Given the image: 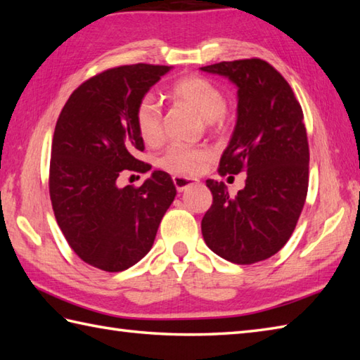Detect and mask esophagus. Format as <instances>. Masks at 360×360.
Returning <instances> with one entry per match:
<instances>
[{"label":"esophagus","mask_w":360,"mask_h":360,"mask_svg":"<svg viewBox=\"0 0 360 360\" xmlns=\"http://www.w3.org/2000/svg\"><path fill=\"white\" fill-rule=\"evenodd\" d=\"M173 182L176 186V190H178V192L181 193V192H184V190H187L188 187L196 186L198 179L187 178V176H173Z\"/></svg>","instance_id":"1"}]
</instances>
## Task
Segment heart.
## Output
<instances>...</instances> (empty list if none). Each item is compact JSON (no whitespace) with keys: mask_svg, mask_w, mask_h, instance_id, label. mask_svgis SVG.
I'll return each mask as SVG.
<instances>
[{"mask_svg":"<svg viewBox=\"0 0 360 360\" xmlns=\"http://www.w3.org/2000/svg\"><path fill=\"white\" fill-rule=\"evenodd\" d=\"M172 97L188 105L207 124L218 120L226 111V98L221 89L215 83L196 75L176 82L172 86ZM136 127L143 142L156 145L162 141V116L155 96H145L137 103ZM209 158L207 148L174 143L159 159V165L173 174H195Z\"/></svg>","mask_w":360,"mask_h":360,"instance_id":"b5f03b06","label":"heart"}]
</instances>
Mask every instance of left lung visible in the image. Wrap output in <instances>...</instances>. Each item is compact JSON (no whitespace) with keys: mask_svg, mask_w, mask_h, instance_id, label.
<instances>
[{"mask_svg":"<svg viewBox=\"0 0 360 360\" xmlns=\"http://www.w3.org/2000/svg\"><path fill=\"white\" fill-rule=\"evenodd\" d=\"M200 70L236 86V124L219 173L248 172L235 196L224 182L205 181L213 202L201 223L204 241L227 262H262L288 243L307 200L309 148L302 106L281 74L259 58Z\"/></svg>","mask_w":360,"mask_h":360,"instance_id":"obj_1","label":"left lung"}]
</instances>
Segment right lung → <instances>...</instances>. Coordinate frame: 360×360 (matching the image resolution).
<instances>
[{"label": "right lung", "instance_id": "add662e5", "mask_svg": "<svg viewBox=\"0 0 360 360\" xmlns=\"http://www.w3.org/2000/svg\"><path fill=\"white\" fill-rule=\"evenodd\" d=\"M172 66L129 65L86 80L63 106L53 131L49 193L71 249L106 272L131 267L148 254L176 187L155 170L139 188L119 187L124 172H148L136 159L143 139L136 127L141 98Z\"/></svg>", "mask_w": 360, "mask_h": 360}]
</instances>
